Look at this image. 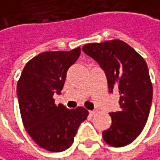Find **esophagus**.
Listing matches in <instances>:
<instances>
[{"instance_id":"obj_1","label":"esophagus","mask_w":160,"mask_h":160,"mask_svg":"<svg viewBox=\"0 0 160 160\" xmlns=\"http://www.w3.org/2000/svg\"><path fill=\"white\" fill-rule=\"evenodd\" d=\"M95 112H96L95 111H90V114H91L92 116V115H94Z\"/></svg>"}]
</instances>
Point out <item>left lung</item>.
<instances>
[{"label": "left lung", "mask_w": 160, "mask_h": 160, "mask_svg": "<svg viewBox=\"0 0 160 160\" xmlns=\"http://www.w3.org/2000/svg\"><path fill=\"white\" fill-rule=\"evenodd\" d=\"M82 50L104 70L110 92L120 95V110L109 113L112 124L102 138L112 147H124L140 135L148 118L153 86L148 65L133 48L118 39L87 44Z\"/></svg>", "instance_id": "8db88e82"}]
</instances>
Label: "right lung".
<instances>
[{"label": "right lung", "mask_w": 160, "mask_h": 160, "mask_svg": "<svg viewBox=\"0 0 160 160\" xmlns=\"http://www.w3.org/2000/svg\"><path fill=\"white\" fill-rule=\"evenodd\" d=\"M80 55V48L43 52L26 63L17 82L23 126L39 147L50 152L68 148L89 114L83 107L69 110L56 105L53 98L54 93H61L67 71Z\"/></svg>", "instance_id": "add662e5"}]
</instances>
